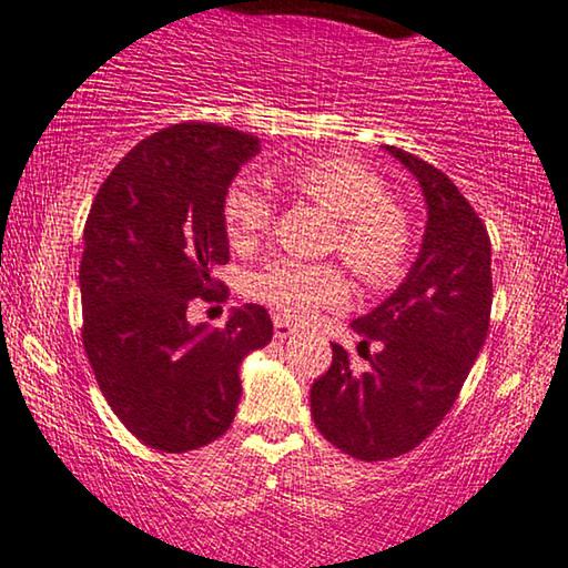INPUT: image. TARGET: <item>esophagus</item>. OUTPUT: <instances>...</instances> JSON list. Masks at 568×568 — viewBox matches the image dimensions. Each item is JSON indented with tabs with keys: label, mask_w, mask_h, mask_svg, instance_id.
<instances>
[{
	"label": "esophagus",
	"mask_w": 568,
	"mask_h": 568,
	"mask_svg": "<svg viewBox=\"0 0 568 568\" xmlns=\"http://www.w3.org/2000/svg\"><path fill=\"white\" fill-rule=\"evenodd\" d=\"M294 333H296V327L292 325L290 320H282V317L274 320V337L276 339H286V337H292Z\"/></svg>",
	"instance_id": "34e87169"
}]
</instances>
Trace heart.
Here are the masks:
<instances>
[{
    "mask_svg": "<svg viewBox=\"0 0 568 568\" xmlns=\"http://www.w3.org/2000/svg\"><path fill=\"white\" fill-rule=\"evenodd\" d=\"M286 187L337 217L333 243L361 282L390 286L404 276L414 254L412 215L394 197L378 172L347 156H314L286 170ZM221 221L229 246L248 254L266 239L274 207L254 182L233 180L221 200ZM246 292L290 320L335 307L345 300L343 268L317 261L274 258L248 276Z\"/></svg>",
    "mask_w": 568,
    "mask_h": 568,
    "instance_id": "heart-1",
    "label": "heart"
}]
</instances>
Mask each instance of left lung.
<instances>
[{
  "mask_svg": "<svg viewBox=\"0 0 568 568\" xmlns=\"http://www.w3.org/2000/svg\"><path fill=\"white\" fill-rule=\"evenodd\" d=\"M422 185L426 233L406 282L353 329L381 339L371 371L353 375L351 357L333 345V365L312 383V418L345 455L381 462L406 455L455 406L493 307L490 235L475 207L442 170L386 146Z\"/></svg>",
  "mask_w": 568,
  "mask_h": 568,
  "instance_id": "left-lung-1",
  "label": "left lung"
}]
</instances>
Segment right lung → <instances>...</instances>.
<instances>
[{"instance_id":"right-lung-1","label":"right lung","mask_w":568,"mask_h":568,"mask_svg":"<svg viewBox=\"0 0 568 568\" xmlns=\"http://www.w3.org/2000/svg\"><path fill=\"white\" fill-rule=\"evenodd\" d=\"M258 139L231 126L174 124L146 136L95 195L83 229V347L119 422L146 447L180 455L229 432L241 361L272 343L261 304L225 327L190 325L193 300L223 302L229 264L221 200Z\"/></svg>"}]
</instances>
